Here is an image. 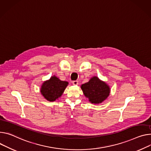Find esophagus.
<instances>
[{
    "mask_svg": "<svg viewBox=\"0 0 151 151\" xmlns=\"http://www.w3.org/2000/svg\"><path fill=\"white\" fill-rule=\"evenodd\" d=\"M72 83L74 86H78V81H73Z\"/></svg>",
    "mask_w": 151,
    "mask_h": 151,
    "instance_id": "1",
    "label": "esophagus"
}]
</instances>
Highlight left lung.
<instances>
[{"label": "left lung", "instance_id": "1", "mask_svg": "<svg viewBox=\"0 0 151 151\" xmlns=\"http://www.w3.org/2000/svg\"><path fill=\"white\" fill-rule=\"evenodd\" d=\"M81 88L90 103L99 104L105 101L110 94V87L98 76L91 77L88 82L82 84Z\"/></svg>", "mask_w": 151, "mask_h": 151}]
</instances>
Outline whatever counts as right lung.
I'll list each match as a JSON object with an SVG mask.
<instances>
[{
  "label": "right lung",
  "mask_w": 151,
  "mask_h": 151,
  "mask_svg": "<svg viewBox=\"0 0 151 151\" xmlns=\"http://www.w3.org/2000/svg\"><path fill=\"white\" fill-rule=\"evenodd\" d=\"M68 84V82L61 81L53 75L49 79L43 82L40 88V92L47 101L53 102L61 96Z\"/></svg>",
  "instance_id": "right-lung-1"
}]
</instances>
